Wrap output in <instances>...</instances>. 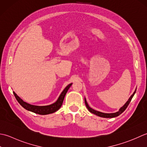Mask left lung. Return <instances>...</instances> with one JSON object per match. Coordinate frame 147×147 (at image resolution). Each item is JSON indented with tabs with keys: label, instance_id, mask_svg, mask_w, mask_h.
Masks as SVG:
<instances>
[{
	"label": "left lung",
	"instance_id": "left-lung-1",
	"mask_svg": "<svg viewBox=\"0 0 147 147\" xmlns=\"http://www.w3.org/2000/svg\"><path fill=\"white\" fill-rule=\"evenodd\" d=\"M136 91V88L135 89V91H134V92H133V94L128 99V100L127 101V102L125 103L121 108H120V109L119 110L118 112H116L115 113H103V112H99V111H97V110H95L94 109H92V108H91L89 106V105H88V102H87V101H86V98H84L85 104H86V106L87 107V109H88V110H89V112H90L92 113H94V114L98 116H100V117H103V118H113V117H117L120 114H121V113L123 112L125 109H126V108L129 105V104L131 100H132V98L134 96V94H135Z\"/></svg>",
	"mask_w": 147,
	"mask_h": 147
}]
</instances>
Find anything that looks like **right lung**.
<instances>
[{
  "instance_id": "obj_1",
  "label": "right lung",
  "mask_w": 147,
  "mask_h": 147,
  "mask_svg": "<svg viewBox=\"0 0 147 147\" xmlns=\"http://www.w3.org/2000/svg\"><path fill=\"white\" fill-rule=\"evenodd\" d=\"M71 84H72V83L70 84H68L66 87L64 89V90L61 92V93L59 95V96L58 97V100H56V102L51 105H49L46 106L33 105L29 104L25 102V101H24L22 99H21L14 92H13V94L17 101H18V103L24 108V109L28 110V111L37 113V114L39 115H47L55 112L57 110H58L60 109L63 104V102L65 95L67 94L68 90L70 88Z\"/></svg>"
}]
</instances>
